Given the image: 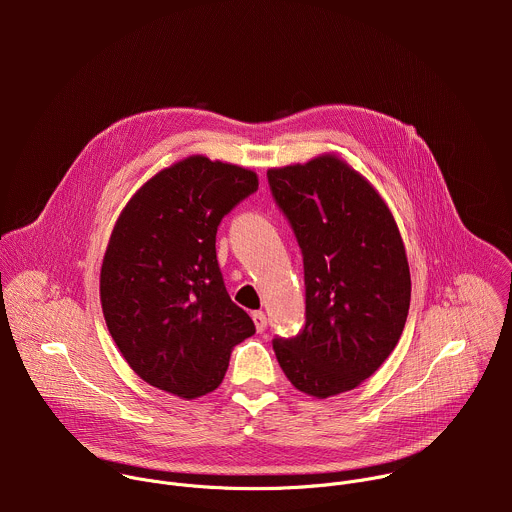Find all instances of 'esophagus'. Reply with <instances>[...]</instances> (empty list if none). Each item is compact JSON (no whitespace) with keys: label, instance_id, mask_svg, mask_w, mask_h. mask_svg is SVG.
Returning a JSON list of instances; mask_svg holds the SVG:
<instances>
[{"label":"esophagus","instance_id":"obj_1","mask_svg":"<svg viewBox=\"0 0 512 512\" xmlns=\"http://www.w3.org/2000/svg\"><path fill=\"white\" fill-rule=\"evenodd\" d=\"M251 316H253V322H255L257 332H259V334L265 332V328H267V316H265L263 312H253Z\"/></svg>","mask_w":512,"mask_h":512}]
</instances>
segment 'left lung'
Here are the masks:
<instances>
[{
  "mask_svg": "<svg viewBox=\"0 0 512 512\" xmlns=\"http://www.w3.org/2000/svg\"><path fill=\"white\" fill-rule=\"evenodd\" d=\"M304 257L306 322L275 336L296 389L326 399L369 379L405 328L411 277L395 218L379 192L334 156L267 172Z\"/></svg>",
  "mask_w": 512,
  "mask_h": 512,
  "instance_id": "1",
  "label": "left lung"
}]
</instances>
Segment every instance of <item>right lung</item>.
<instances>
[{
  "label": "right lung",
  "instance_id": "obj_1",
  "mask_svg": "<svg viewBox=\"0 0 512 512\" xmlns=\"http://www.w3.org/2000/svg\"><path fill=\"white\" fill-rule=\"evenodd\" d=\"M257 186L251 170L192 156L145 182L117 218L101 267L103 314L152 387L184 399L214 391L231 348L255 334L225 287L216 231Z\"/></svg>",
  "mask_w": 512,
  "mask_h": 512
}]
</instances>
